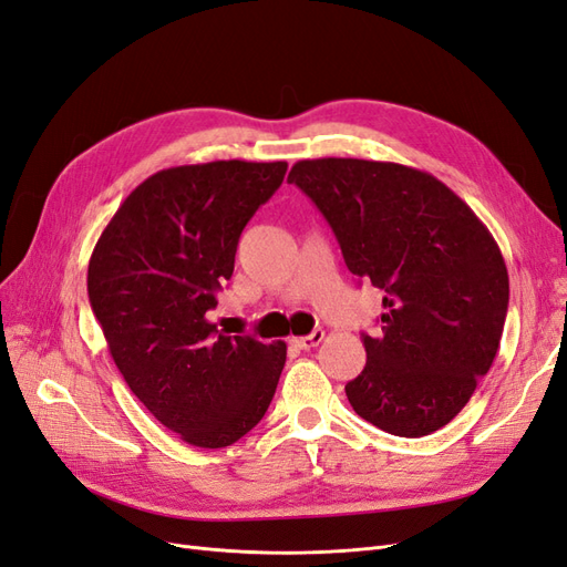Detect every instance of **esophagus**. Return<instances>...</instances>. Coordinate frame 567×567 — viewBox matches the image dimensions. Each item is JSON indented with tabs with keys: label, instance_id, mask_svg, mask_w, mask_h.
I'll list each match as a JSON object with an SVG mask.
<instances>
[{
	"label": "esophagus",
	"instance_id": "obj_1",
	"mask_svg": "<svg viewBox=\"0 0 567 567\" xmlns=\"http://www.w3.org/2000/svg\"><path fill=\"white\" fill-rule=\"evenodd\" d=\"M321 340H323V331H315V333L305 336V338H293L290 342H293V346L300 348V350H312V348L319 346Z\"/></svg>",
	"mask_w": 567,
	"mask_h": 567
}]
</instances>
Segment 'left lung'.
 <instances>
[{"label": "left lung", "instance_id": "obj_1", "mask_svg": "<svg viewBox=\"0 0 567 567\" xmlns=\"http://www.w3.org/2000/svg\"><path fill=\"white\" fill-rule=\"evenodd\" d=\"M300 186L329 221L348 269L383 290L381 333L362 336L367 367L346 385L364 421L423 437L468 404L489 371L508 310V271L489 229L421 169L298 161Z\"/></svg>", "mask_w": 567, "mask_h": 567}]
</instances>
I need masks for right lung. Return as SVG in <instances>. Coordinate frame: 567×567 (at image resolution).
Here are the masks:
<instances>
[{
    "label": "right lung",
    "instance_id": "1",
    "mask_svg": "<svg viewBox=\"0 0 567 567\" xmlns=\"http://www.w3.org/2000/svg\"><path fill=\"white\" fill-rule=\"evenodd\" d=\"M288 163L215 161L161 169L123 200L94 246L87 293L130 390L167 431L229 447L260 423L286 342L221 336L208 321L248 219Z\"/></svg>",
    "mask_w": 567,
    "mask_h": 567
}]
</instances>
